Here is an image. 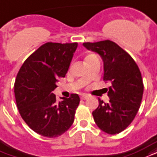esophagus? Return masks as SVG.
I'll use <instances>...</instances> for the list:
<instances>
[{
	"label": "esophagus",
	"mask_w": 157,
	"mask_h": 157,
	"mask_svg": "<svg viewBox=\"0 0 157 157\" xmlns=\"http://www.w3.org/2000/svg\"><path fill=\"white\" fill-rule=\"evenodd\" d=\"M87 97H88V95H86V94H82V95H81V98H82V100L87 99Z\"/></svg>",
	"instance_id": "obj_1"
}]
</instances>
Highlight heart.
<instances>
[{"instance_id": "1", "label": "heart", "mask_w": 157, "mask_h": 157, "mask_svg": "<svg viewBox=\"0 0 157 157\" xmlns=\"http://www.w3.org/2000/svg\"><path fill=\"white\" fill-rule=\"evenodd\" d=\"M90 56H92V55H90Z\"/></svg>"}]
</instances>
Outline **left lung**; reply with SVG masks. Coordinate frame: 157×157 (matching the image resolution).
I'll list each match as a JSON object with an SVG mask.
<instances>
[{
  "label": "left lung",
  "instance_id": "8db88e82",
  "mask_svg": "<svg viewBox=\"0 0 157 157\" xmlns=\"http://www.w3.org/2000/svg\"><path fill=\"white\" fill-rule=\"evenodd\" d=\"M88 50L98 53L104 64L106 89L110 101L99 99V105L92 112L94 121L101 131L115 135L124 131L134 120L140 108L144 86L139 67L128 53L111 40L85 42Z\"/></svg>",
  "mask_w": 157,
  "mask_h": 157
}]
</instances>
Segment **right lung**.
Returning <instances> with one entry per match:
<instances>
[{
    "instance_id": "right-lung-1",
    "label": "right lung",
    "mask_w": 157,
    "mask_h": 157,
    "mask_svg": "<svg viewBox=\"0 0 157 157\" xmlns=\"http://www.w3.org/2000/svg\"><path fill=\"white\" fill-rule=\"evenodd\" d=\"M77 43L47 42L29 56L21 67L14 85L20 115L35 132L57 137L71 126L80 103L77 94L56 102L52 91L59 77H65Z\"/></svg>"
}]
</instances>
